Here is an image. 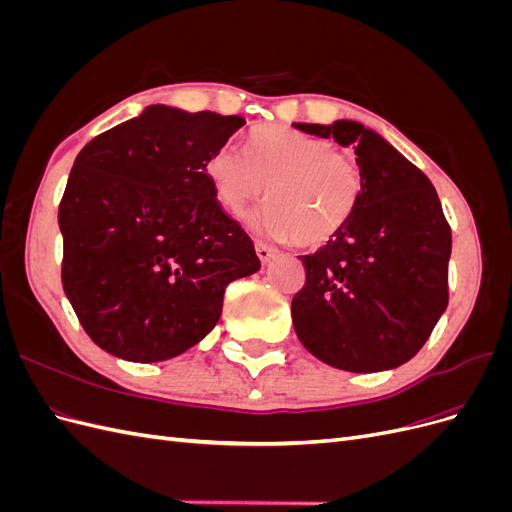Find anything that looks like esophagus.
Wrapping results in <instances>:
<instances>
[{
	"mask_svg": "<svg viewBox=\"0 0 512 512\" xmlns=\"http://www.w3.org/2000/svg\"><path fill=\"white\" fill-rule=\"evenodd\" d=\"M256 254H258V258H260L262 265H267V262L277 254V250H275L273 245H269V243L256 241Z\"/></svg>",
	"mask_w": 512,
	"mask_h": 512,
	"instance_id": "1",
	"label": "esophagus"
}]
</instances>
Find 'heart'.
I'll list each match as a JSON object with an SVG mask.
<instances>
[{
  "instance_id": "1",
  "label": "heart",
  "mask_w": 512,
  "mask_h": 512,
  "mask_svg": "<svg viewBox=\"0 0 512 512\" xmlns=\"http://www.w3.org/2000/svg\"><path fill=\"white\" fill-rule=\"evenodd\" d=\"M218 203L239 218L265 194L258 224L277 239L320 247L342 232L359 207L363 170L350 153L288 126H260L245 153L222 145L207 160ZM268 192H264V188Z\"/></svg>"
}]
</instances>
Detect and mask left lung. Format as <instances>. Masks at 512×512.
I'll list each match as a JSON object with an SVG mask.
<instances>
[{"label":"left lung","instance_id":"8db88e82","mask_svg":"<svg viewBox=\"0 0 512 512\" xmlns=\"http://www.w3.org/2000/svg\"><path fill=\"white\" fill-rule=\"evenodd\" d=\"M352 145L363 192L348 226L299 256L305 284L292 324L316 359L346 371H382L425 346L448 305L451 226L421 168L356 121L294 123Z\"/></svg>","mask_w":512,"mask_h":512}]
</instances>
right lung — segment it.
<instances>
[{
	"label": "right lung",
	"instance_id": "1",
	"mask_svg": "<svg viewBox=\"0 0 512 512\" xmlns=\"http://www.w3.org/2000/svg\"><path fill=\"white\" fill-rule=\"evenodd\" d=\"M241 126L239 115L149 106L76 156L59 203L61 284L102 350L173 359L215 327L226 286L260 269L205 170Z\"/></svg>",
	"mask_w": 512,
	"mask_h": 512
}]
</instances>
